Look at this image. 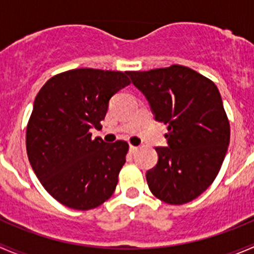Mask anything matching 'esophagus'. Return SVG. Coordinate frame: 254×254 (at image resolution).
<instances>
[{"mask_svg":"<svg viewBox=\"0 0 254 254\" xmlns=\"http://www.w3.org/2000/svg\"><path fill=\"white\" fill-rule=\"evenodd\" d=\"M129 151H130V153H135L137 151V147L136 146H132V145H130V147H129Z\"/></svg>","mask_w":254,"mask_h":254,"instance_id":"esophagus-1","label":"esophagus"}]
</instances>
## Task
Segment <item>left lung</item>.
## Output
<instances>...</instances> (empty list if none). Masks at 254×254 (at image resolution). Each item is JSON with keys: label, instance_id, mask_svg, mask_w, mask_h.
<instances>
[{"label": "left lung", "instance_id": "8db88e82", "mask_svg": "<svg viewBox=\"0 0 254 254\" xmlns=\"http://www.w3.org/2000/svg\"><path fill=\"white\" fill-rule=\"evenodd\" d=\"M127 75L168 130V146L156 147L157 165L146 173L148 188L167 204L189 203L214 182L229 147L230 123L219 89L181 65Z\"/></svg>", "mask_w": 254, "mask_h": 254}]
</instances>
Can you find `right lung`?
<instances>
[{
  "instance_id": "obj_1",
  "label": "right lung",
  "mask_w": 254,
  "mask_h": 254,
  "mask_svg": "<svg viewBox=\"0 0 254 254\" xmlns=\"http://www.w3.org/2000/svg\"><path fill=\"white\" fill-rule=\"evenodd\" d=\"M130 84L127 72L75 68L51 77L35 97L27 153L40 183L63 205L89 210L108 200L125 163L127 141L92 139L109 99Z\"/></svg>"
}]
</instances>
